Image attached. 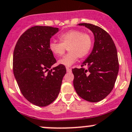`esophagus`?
Instances as JSON below:
<instances>
[{
    "label": "esophagus",
    "mask_w": 132,
    "mask_h": 132,
    "mask_svg": "<svg viewBox=\"0 0 132 132\" xmlns=\"http://www.w3.org/2000/svg\"><path fill=\"white\" fill-rule=\"evenodd\" d=\"M66 70H67V72H71V69L69 67H66Z\"/></svg>",
    "instance_id": "1"
}]
</instances>
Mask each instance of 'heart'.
<instances>
[{
	"label": "heart",
	"instance_id": "1",
	"mask_svg": "<svg viewBox=\"0 0 132 132\" xmlns=\"http://www.w3.org/2000/svg\"><path fill=\"white\" fill-rule=\"evenodd\" d=\"M60 42H50L49 50L54 55L60 56L69 50V53L58 60L59 65L70 67L78 58H85L89 54L92 46V40L89 35L79 30H70L60 34L58 36Z\"/></svg>",
	"mask_w": 132,
	"mask_h": 132
}]
</instances>
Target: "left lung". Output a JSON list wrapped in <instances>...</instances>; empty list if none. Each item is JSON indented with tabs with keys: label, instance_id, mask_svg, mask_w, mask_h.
<instances>
[{
	"label": "left lung",
	"instance_id": "8db88e82",
	"mask_svg": "<svg viewBox=\"0 0 132 132\" xmlns=\"http://www.w3.org/2000/svg\"><path fill=\"white\" fill-rule=\"evenodd\" d=\"M90 30L94 44L90 55L80 69H72L73 84L79 97L89 102H98L105 99L114 87L119 72L117 52L113 40L108 32L98 26L79 23Z\"/></svg>",
	"mask_w": 132,
	"mask_h": 132
}]
</instances>
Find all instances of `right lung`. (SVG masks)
<instances>
[{
  "instance_id": "add662e5",
  "label": "right lung",
  "mask_w": 132,
  "mask_h": 132,
  "mask_svg": "<svg viewBox=\"0 0 132 132\" xmlns=\"http://www.w3.org/2000/svg\"><path fill=\"white\" fill-rule=\"evenodd\" d=\"M58 31L49 26L31 27L19 38L14 49L15 78L22 95L36 106H46L56 99L66 73L62 65L49 70L56 62L49 50L50 39Z\"/></svg>"
}]
</instances>
